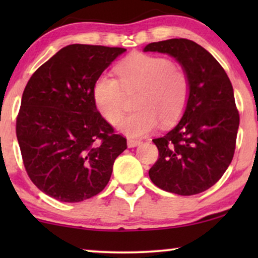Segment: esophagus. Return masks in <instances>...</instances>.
Instances as JSON below:
<instances>
[{
    "instance_id": "1",
    "label": "esophagus",
    "mask_w": 258,
    "mask_h": 258,
    "mask_svg": "<svg viewBox=\"0 0 258 258\" xmlns=\"http://www.w3.org/2000/svg\"><path fill=\"white\" fill-rule=\"evenodd\" d=\"M126 143H128V147L129 148H135L137 146H140V144L142 143V141L136 140V139H132V137H129V139L126 140Z\"/></svg>"
}]
</instances>
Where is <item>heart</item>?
I'll list each match as a JSON object with an SVG mask.
<instances>
[{"label": "heart", "mask_w": 258, "mask_h": 258, "mask_svg": "<svg viewBox=\"0 0 258 258\" xmlns=\"http://www.w3.org/2000/svg\"><path fill=\"white\" fill-rule=\"evenodd\" d=\"M118 80L110 75L98 76L93 86V100L97 110L115 123L124 110L125 93L135 94L139 108L117 122L119 132L133 137L143 136L167 125L184 110L189 97V77L182 67L169 59L149 54H134L115 69Z\"/></svg>", "instance_id": "obj_1"}]
</instances>
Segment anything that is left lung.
<instances>
[{
    "label": "left lung",
    "instance_id": "obj_1",
    "mask_svg": "<svg viewBox=\"0 0 258 258\" xmlns=\"http://www.w3.org/2000/svg\"><path fill=\"white\" fill-rule=\"evenodd\" d=\"M143 51L170 55L190 84L182 118L153 140L160 156L149 177L158 188L177 195L206 191L223 176L235 153L239 115L230 80L209 51L186 38L154 42Z\"/></svg>",
    "mask_w": 258,
    "mask_h": 258
}]
</instances>
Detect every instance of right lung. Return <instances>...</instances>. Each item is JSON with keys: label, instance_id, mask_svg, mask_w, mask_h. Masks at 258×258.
I'll list each match as a JSON object with an SVG mask.
<instances>
[{"label": "right lung", "instance_id": "right-lung-1", "mask_svg": "<svg viewBox=\"0 0 258 258\" xmlns=\"http://www.w3.org/2000/svg\"><path fill=\"white\" fill-rule=\"evenodd\" d=\"M125 50L67 45L28 81L16 119L23 164L34 184L59 202L101 192L126 149L93 100L95 81Z\"/></svg>", "mask_w": 258, "mask_h": 258}]
</instances>
